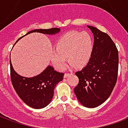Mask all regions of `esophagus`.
Here are the masks:
<instances>
[{
    "label": "esophagus",
    "mask_w": 128,
    "mask_h": 128,
    "mask_svg": "<svg viewBox=\"0 0 128 128\" xmlns=\"http://www.w3.org/2000/svg\"><path fill=\"white\" fill-rule=\"evenodd\" d=\"M68 75H69V73H68V72H66V73H65V74H64V78H67V77H68Z\"/></svg>",
    "instance_id": "1"
}]
</instances>
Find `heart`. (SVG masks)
<instances>
[{
    "instance_id": "1",
    "label": "heart",
    "mask_w": 128,
    "mask_h": 128,
    "mask_svg": "<svg viewBox=\"0 0 128 128\" xmlns=\"http://www.w3.org/2000/svg\"><path fill=\"white\" fill-rule=\"evenodd\" d=\"M92 49L93 41L89 33L68 32L58 40L56 50L50 53V60L58 70L64 68L66 58L75 66H84L90 59Z\"/></svg>"
}]
</instances>
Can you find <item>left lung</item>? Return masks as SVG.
<instances>
[{
  "mask_svg": "<svg viewBox=\"0 0 128 128\" xmlns=\"http://www.w3.org/2000/svg\"><path fill=\"white\" fill-rule=\"evenodd\" d=\"M94 36L91 57L86 66L75 72L79 83L74 88L78 101L85 107L93 108L106 102L117 80L118 53L107 34L87 26Z\"/></svg>",
  "mask_w": 128,
  "mask_h": 128,
  "instance_id": "obj_1",
  "label": "left lung"
}]
</instances>
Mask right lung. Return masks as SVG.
Instances as JSON below:
<instances>
[{
    "mask_svg": "<svg viewBox=\"0 0 128 128\" xmlns=\"http://www.w3.org/2000/svg\"><path fill=\"white\" fill-rule=\"evenodd\" d=\"M60 32V28L34 29L28 32L25 36L34 32L55 35ZM22 37L20 38L18 41ZM10 62L11 80L19 97L27 106L35 109L43 108L49 104L53 99L55 87L60 82L62 81L64 73L58 72L51 66H48L39 75L33 78H24L18 75L14 70L11 59Z\"/></svg>",
    "mask_w": 128,
    "mask_h": 128,
    "instance_id": "right-lung-1",
    "label": "right lung"
}]
</instances>
